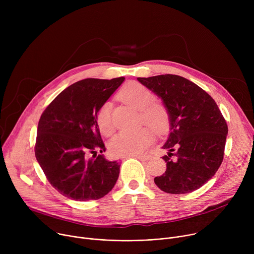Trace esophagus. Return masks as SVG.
<instances>
[{
    "instance_id": "esophagus-1",
    "label": "esophagus",
    "mask_w": 254,
    "mask_h": 254,
    "mask_svg": "<svg viewBox=\"0 0 254 254\" xmlns=\"http://www.w3.org/2000/svg\"><path fill=\"white\" fill-rule=\"evenodd\" d=\"M131 157L136 158V159H142V160L150 159V156H148V155H134V156H131Z\"/></svg>"
}]
</instances>
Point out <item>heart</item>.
I'll use <instances>...</instances> for the list:
<instances>
[{
    "label": "heart",
    "instance_id": "b5f03b06",
    "mask_svg": "<svg viewBox=\"0 0 254 254\" xmlns=\"http://www.w3.org/2000/svg\"><path fill=\"white\" fill-rule=\"evenodd\" d=\"M119 96L124 101L131 104L141 111V117L147 125L156 131H162L168 122L166 107L155 102L154 93L144 85L131 81L127 83L120 91ZM113 103L105 101L96 113V123L99 130L104 135H111L115 129L112 117ZM153 139L149 128H141L136 131H122L117 134L110 143L113 155L117 157H129L142 153L148 148Z\"/></svg>",
    "mask_w": 254,
    "mask_h": 254
}]
</instances>
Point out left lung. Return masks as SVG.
Masks as SVG:
<instances>
[{"instance_id": "obj_1", "label": "left lung", "mask_w": 254, "mask_h": 254, "mask_svg": "<svg viewBox=\"0 0 254 254\" xmlns=\"http://www.w3.org/2000/svg\"><path fill=\"white\" fill-rule=\"evenodd\" d=\"M167 108L170 134L163 146L166 172L154 179L169 194H187L201 188L219 169L228 127L215 100L194 82L179 75L137 77Z\"/></svg>"}]
</instances>
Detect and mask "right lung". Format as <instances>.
Wrapping results in <instances>:
<instances>
[{"instance_id":"right-lung-1","label":"right lung","mask_w":254,"mask_h":254,"mask_svg":"<svg viewBox=\"0 0 254 254\" xmlns=\"http://www.w3.org/2000/svg\"><path fill=\"white\" fill-rule=\"evenodd\" d=\"M124 80L125 77L77 81L60 92L40 118L36 159L51 186L69 199L97 200L117 183L121 165L101 155L106 149L96 113ZM90 154L93 157L88 158Z\"/></svg>"}]
</instances>
